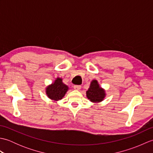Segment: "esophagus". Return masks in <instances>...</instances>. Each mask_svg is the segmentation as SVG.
Wrapping results in <instances>:
<instances>
[{"label": "esophagus", "instance_id": "obj_1", "mask_svg": "<svg viewBox=\"0 0 153 153\" xmlns=\"http://www.w3.org/2000/svg\"><path fill=\"white\" fill-rule=\"evenodd\" d=\"M74 89H76V90H80L81 88H82V86L79 85H76L74 86Z\"/></svg>", "mask_w": 153, "mask_h": 153}]
</instances>
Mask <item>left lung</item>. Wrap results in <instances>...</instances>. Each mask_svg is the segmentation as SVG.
I'll list each match as a JSON object with an SVG mask.
<instances>
[{"label": "left lung", "mask_w": 153, "mask_h": 153, "mask_svg": "<svg viewBox=\"0 0 153 153\" xmlns=\"http://www.w3.org/2000/svg\"><path fill=\"white\" fill-rule=\"evenodd\" d=\"M87 97L93 102H100L105 97V92L103 89L99 87L97 80H93L88 91L86 92Z\"/></svg>", "instance_id": "left-lung-1"}]
</instances>
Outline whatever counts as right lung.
<instances>
[{"instance_id": "obj_1", "label": "right lung", "mask_w": 153, "mask_h": 153, "mask_svg": "<svg viewBox=\"0 0 153 153\" xmlns=\"http://www.w3.org/2000/svg\"><path fill=\"white\" fill-rule=\"evenodd\" d=\"M68 89V86L63 83L62 79L58 77L53 83L47 87L46 93L48 98L54 100H59L62 99Z\"/></svg>"}]
</instances>
